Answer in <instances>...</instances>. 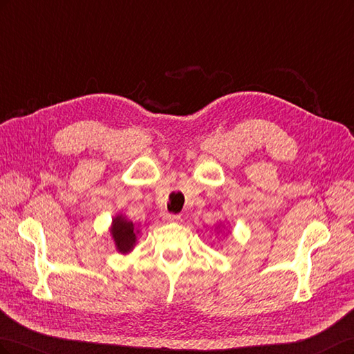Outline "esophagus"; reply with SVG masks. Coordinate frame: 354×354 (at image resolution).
Returning a JSON list of instances; mask_svg holds the SVG:
<instances>
[{
	"mask_svg": "<svg viewBox=\"0 0 354 354\" xmlns=\"http://www.w3.org/2000/svg\"><path fill=\"white\" fill-rule=\"evenodd\" d=\"M164 221L165 223H180L181 217L176 216V214H165L164 216Z\"/></svg>",
	"mask_w": 354,
	"mask_h": 354,
	"instance_id": "1",
	"label": "esophagus"
}]
</instances>
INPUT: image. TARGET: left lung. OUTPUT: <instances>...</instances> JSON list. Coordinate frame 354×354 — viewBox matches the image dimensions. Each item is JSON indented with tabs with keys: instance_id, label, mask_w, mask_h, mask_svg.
<instances>
[{
	"instance_id": "left-lung-1",
	"label": "left lung",
	"mask_w": 354,
	"mask_h": 354,
	"mask_svg": "<svg viewBox=\"0 0 354 354\" xmlns=\"http://www.w3.org/2000/svg\"><path fill=\"white\" fill-rule=\"evenodd\" d=\"M216 229H221V223H220V226H218V227H216ZM220 232H221V230H220Z\"/></svg>"
}]
</instances>
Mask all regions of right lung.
Masks as SVG:
<instances>
[{
	"mask_svg": "<svg viewBox=\"0 0 354 354\" xmlns=\"http://www.w3.org/2000/svg\"><path fill=\"white\" fill-rule=\"evenodd\" d=\"M111 238L115 243V248L120 254H130L137 243V234L140 233L134 223L128 220L124 214H118L111 223Z\"/></svg>",
	"mask_w": 354,
	"mask_h": 354,
	"instance_id": "1",
	"label": "right lung"
}]
</instances>
